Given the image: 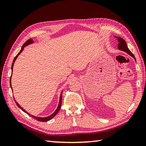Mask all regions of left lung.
Segmentation results:
<instances>
[{"label":"left lung","mask_w":146,"mask_h":146,"mask_svg":"<svg viewBox=\"0 0 146 146\" xmlns=\"http://www.w3.org/2000/svg\"><path fill=\"white\" fill-rule=\"evenodd\" d=\"M115 38L118 39V41H119V44H118V49H119V50L126 52L128 54L131 55V56L134 58L135 60V58L134 56V55L133 54L132 52L129 49V48L127 47V43L125 41V40H123L122 38H120V37L115 36Z\"/></svg>","instance_id":"obj_1"}]
</instances>
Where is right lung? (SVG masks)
<instances>
[{"label":"right lung","instance_id":"obj_1","mask_svg":"<svg viewBox=\"0 0 146 146\" xmlns=\"http://www.w3.org/2000/svg\"><path fill=\"white\" fill-rule=\"evenodd\" d=\"M33 42H34V41H33V39H29V40H27V41L24 43V44H23V47H22V48H21V51L19 52V53L16 55V56H15V58H14V61H13V62H12V67H11V68H12V69H13V66H14V62H15V60H16L17 59V58L18 57V56L21 53V52L23 51V49H24V48L25 47V46H27V45H29V44H32ZM10 85H11V79H10ZM11 88H12V86H11ZM61 102H62V92H61V95H60V102H59V105H58V108H56V111H54V112L52 113V114H51V115H49V116H48V117H35V116H33V115H31L30 113H29L28 112H27V111H26L25 110H24L23 108H22L19 105V104L17 103V102L15 100V104H16V105H17L18 106V107L19 108H20L21 109L23 110V111H24V112H26V113H27L29 115H30V116H31L33 119H36V120H38V121H40V122H46V121H48V120H51V119H52V118H53L58 113V111H60V108H61Z\"/></svg>","mask_w":146,"mask_h":146}]
</instances>
